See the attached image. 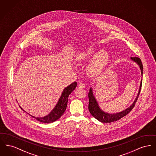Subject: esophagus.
<instances>
[{
    "instance_id": "1",
    "label": "esophagus",
    "mask_w": 156,
    "mask_h": 156,
    "mask_svg": "<svg viewBox=\"0 0 156 156\" xmlns=\"http://www.w3.org/2000/svg\"><path fill=\"white\" fill-rule=\"evenodd\" d=\"M78 87L79 88H83L85 87V85L83 83H80L78 85Z\"/></svg>"
}]
</instances>
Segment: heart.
<instances>
[{
  "mask_svg": "<svg viewBox=\"0 0 156 156\" xmlns=\"http://www.w3.org/2000/svg\"><path fill=\"white\" fill-rule=\"evenodd\" d=\"M97 51L92 46L88 47L79 52L76 57V60L78 62H83L91 58ZM109 56L106 51L98 52L91 60L87 65L85 70L87 73L91 76H96L100 75L104 69Z\"/></svg>",
  "mask_w": 156,
  "mask_h": 156,
  "instance_id": "1",
  "label": "heart"
}]
</instances>
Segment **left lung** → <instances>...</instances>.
<instances>
[{
  "label": "left lung",
  "mask_w": 156,
  "mask_h": 156,
  "mask_svg": "<svg viewBox=\"0 0 156 156\" xmlns=\"http://www.w3.org/2000/svg\"><path fill=\"white\" fill-rule=\"evenodd\" d=\"M131 59L133 61L136 62L138 65V66H140V71H141V76H143V64H142V62H141V59L138 57H131ZM141 85H142V80H141V83H140V88H139V91L138 92L136 100L133 102V103L129 106V107H128L127 109H126V110H124L121 112H119L118 113H114V114L107 113V112H104V111H103L102 110H101V108H100V107H99V105H98L97 101H96V99H95V97L94 96L92 89V88H91L90 90V92L88 93V98H89L88 109H89V111H90L91 114L94 118L98 119L101 122H105V123L117 121L120 119H121L122 117L126 116L134 108V107L136 104V102L137 100L138 97L140 95V91H141Z\"/></svg>",
  "instance_id": "1"
}]
</instances>
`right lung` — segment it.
I'll use <instances>...</instances> for the list:
<instances>
[{"label": "right lung", "instance_id": "right-lung-1", "mask_svg": "<svg viewBox=\"0 0 156 156\" xmlns=\"http://www.w3.org/2000/svg\"><path fill=\"white\" fill-rule=\"evenodd\" d=\"M76 85L77 83L73 82L65 88L55 107L46 116L43 117H36L30 114L29 115L37 121L44 123H51L59 119L64 113L65 111L66 108L69 95L71 94V93L75 89Z\"/></svg>", "mask_w": 156, "mask_h": 156}]
</instances>
